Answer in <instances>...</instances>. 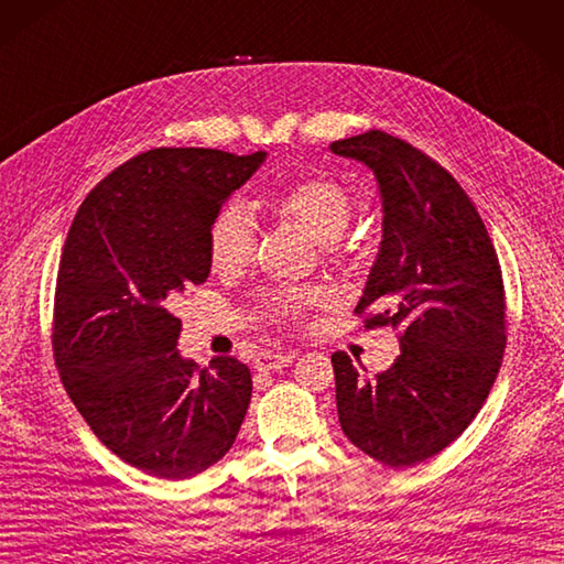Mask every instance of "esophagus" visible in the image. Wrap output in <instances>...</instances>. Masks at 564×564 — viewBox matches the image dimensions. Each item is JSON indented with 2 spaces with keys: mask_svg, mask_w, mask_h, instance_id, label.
Here are the masks:
<instances>
[{
  "mask_svg": "<svg viewBox=\"0 0 564 564\" xmlns=\"http://www.w3.org/2000/svg\"><path fill=\"white\" fill-rule=\"evenodd\" d=\"M295 359V355L291 352H273V350H264L259 352L254 359V367L259 371H273V369H283Z\"/></svg>",
  "mask_w": 564,
  "mask_h": 564,
  "instance_id": "34e87169",
  "label": "esophagus"
}]
</instances>
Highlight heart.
Masks as SVG:
<instances>
[{
  "instance_id": "1",
  "label": "heart",
  "mask_w": 564,
  "mask_h": 564,
  "mask_svg": "<svg viewBox=\"0 0 564 564\" xmlns=\"http://www.w3.org/2000/svg\"><path fill=\"white\" fill-rule=\"evenodd\" d=\"M276 209L285 219L310 230L314 240L336 242L355 214V199L348 187L334 178H305L279 195ZM257 252V228L242 202L228 199L216 209L207 230L209 264L219 273H238L252 262ZM328 295L322 288H285L269 295L267 305L285 319H300L307 307L319 305Z\"/></svg>"
}]
</instances>
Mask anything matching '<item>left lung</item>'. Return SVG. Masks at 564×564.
I'll list each match as a JSON object with an SVG mask.
<instances>
[{"label":"left lung","mask_w":564,"mask_h":564,"mask_svg":"<svg viewBox=\"0 0 564 564\" xmlns=\"http://www.w3.org/2000/svg\"><path fill=\"white\" fill-rule=\"evenodd\" d=\"M367 164L383 199V240L355 314L400 330V355L373 379L334 352L343 433L386 467L438 455L496 383L505 285L494 242L462 185L429 154L383 131L330 142ZM373 308V313L368 310Z\"/></svg>","instance_id":"8db88e82"}]
</instances>
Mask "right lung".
I'll list each match as a JSON object with an SVG mask.
<instances>
[{
  "label": "right lung",
  "instance_id": "add662e5",
  "mask_svg": "<svg viewBox=\"0 0 564 564\" xmlns=\"http://www.w3.org/2000/svg\"><path fill=\"white\" fill-rule=\"evenodd\" d=\"M267 152L156 148L99 181L78 207L56 273L52 350L95 436L159 479H187L234 445L252 398L250 369L176 350L173 314L209 276L207 230Z\"/></svg>",
  "mask_w": 564,
  "mask_h": 564
}]
</instances>
